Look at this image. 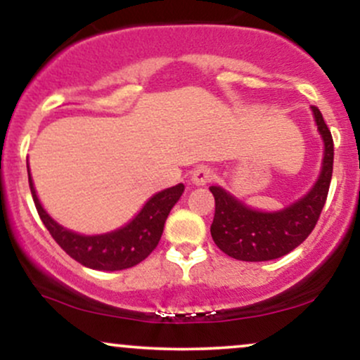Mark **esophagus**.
Segmentation results:
<instances>
[{
  "label": "esophagus",
  "mask_w": 360,
  "mask_h": 360,
  "mask_svg": "<svg viewBox=\"0 0 360 360\" xmlns=\"http://www.w3.org/2000/svg\"><path fill=\"white\" fill-rule=\"evenodd\" d=\"M213 179V171L210 167H196L191 174L193 186H206Z\"/></svg>",
  "instance_id": "34e87169"
}]
</instances>
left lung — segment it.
Wrapping results in <instances>:
<instances>
[{"instance_id":"1","label":"left lung","mask_w":360,"mask_h":360,"mask_svg":"<svg viewBox=\"0 0 360 360\" xmlns=\"http://www.w3.org/2000/svg\"><path fill=\"white\" fill-rule=\"evenodd\" d=\"M318 134L323 140L320 174L311 189L278 212L250 208L221 186H210L214 196L212 237L217 247L230 257L245 262L279 259L295 250L315 229L323 210L333 171V140L323 117L311 106Z\"/></svg>"}]
</instances>
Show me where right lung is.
<instances>
[{"mask_svg":"<svg viewBox=\"0 0 360 360\" xmlns=\"http://www.w3.org/2000/svg\"><path fill=\"white\" fill-rule=\"evenodd\" d=\"M27 169L37 212L53 240L59 243L65 254L71 255L74 260L96 271L128 269L148 257V254L155 249L162 237L164 223H166L172 206L179 201L184 193V184H176L172 188L162 189L148 198L140 212L120 229L106 233L82 235L62 226L45 212L39 196H37L28 160Z\"/></svg>","mask_w":360,"mask_h":360,"instance_id":"obj_1","label":"right lung"}]
</instances>
